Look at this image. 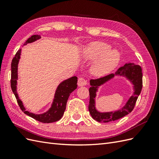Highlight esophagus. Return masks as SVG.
<instances>
[{
    "label": "esophagus",
    "instance_id": "34e87169",
    "mask_svg": "<svg viewBox=\"0 0 159 159\" xmlns=\"http://www.w3.org/2000/svg\"><path fill=\"white\" fill-rule=\"evenodd\" d=\"M87 85V81L85 79H84L83 78H79L78 80V86L79 87H83Z\"/></svg>",
    "mask_w": 159,
    "mask_h": 159
}]
</instances>
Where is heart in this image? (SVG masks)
I'll return each mask as SVG.
<instances>
[{
    "mask_svg": "<svg viewBox=\"0 0 159 159\" xmlns=\"http://www.w3.org/2000/svg\"><path fill=\"white\" fill-rule=\"evenodd\" d=\"M83 59L95 60L91 67L93 75L102 76L114 70L120 61V53L117 50L110 48V46L102 42H93L86 46L82 52Z\"/></svg>",
    "mask_w": 159,
    "mask_h": 159,
    "instance_id": "heart-1",
    "label": "heart"
}]
</instances>
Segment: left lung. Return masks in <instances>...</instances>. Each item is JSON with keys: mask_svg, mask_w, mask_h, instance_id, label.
Here are the masks:
<instances>
[{"mask_svg": "<svg viewBox=\"0 0 159 159\" xmlns=\"http://www.w3.org/2000/svg\"><path fill=\"white\" fill-rule=\"evenodd\" d=\"M116 76L126 77L133 85L134 93L126 104L121 109L109 112H101L96 109L95 98L99 87L113 79ZM89 111L93 120L101 123L109 122L116 121L129 114L135 105L138 96L141 93L142 89V70L141 67L134 63L128 62L122 67H120L117 72L111 74L98 79L91 80L89 81Z\"/></svg>", "mask_w": 159, "mask_h": 159, "instance_id": "1", "label": "left lung"}]
</instances>
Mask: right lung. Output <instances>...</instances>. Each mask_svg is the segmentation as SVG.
<instances>
[{
  "mask_svg": "<svg viewBox=\"0 0 159 159\" xmlns=\"http://www.w3.org/2000/svg\"><path fill=\"white\" fill-rule=\"evenodd\" d=\"M41 38L39 35H34L26 40L24 43V46L27 43H33ZM21 55V49L16 52L11 62V87L13 93H14L17 102L19 104L20 109L27 116L33 117V119L38 120L42 123H52L59 120L63 116L64 111L66 110L67 101L73 91L77 88V77L72 76L61 82L57 86L55 91V96L51 104V107L48 111L41 114H35L26 110L22 100L20 99L18 93L17 92V80L18 79V67L19 61Z\"/></svg>",
  "mask_w": 159,
  "mask_h": 159,
  "instance_id": "1",
  "label": "right lung"
}]
</instances>
